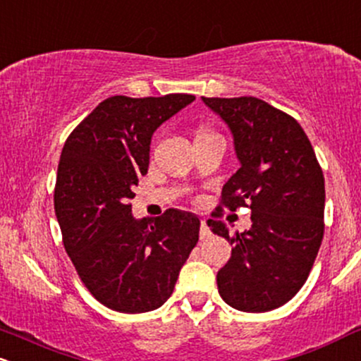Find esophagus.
<instances>
[{
    "instance_id": "34e87169",
    "label": "esophagus",
    "mask_w": 361,
    "mask_h": 361,
    "mask_svg": "<svg viewBox=\"0 0 361 361\" xmlns=\"http://www.w3.org/2000/svg\"><path fill=\"white\" fill-rule=\"evenodd\" d=\"M212 235L210 227H208L207 220H202V225H200V238H208Z\"/></svg>"
}]
</instances>
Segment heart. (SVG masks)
<instances>
[{
	"label": "heart",
	"mask_w": 361,
	"mask_h": 361,
	"mask_svg": "<svg viewBox=\"0 0 361 361\" xmlns=\"http://www.w3.org/2000/svg\"><path fill=\"white\" fill-rule=\"evenodd\" d=\"M198 133H208V131H207V129H200Z\"/></svg>",
	"instance_id": "obj_1"
}]
</instances>
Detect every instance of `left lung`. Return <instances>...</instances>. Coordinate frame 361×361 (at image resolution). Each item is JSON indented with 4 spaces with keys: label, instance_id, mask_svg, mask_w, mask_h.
<instances>
[{
    "label": "left lung",
    "instance_id": "left-lung-1",
    "mask_svg": "<svg viewBox=\"0 0 361 361\" xmlns=\"http://www.w3.org/2000/svg\"><path fill=\"white\" fill-rule=\"evenodd\" d=\"M233 136L240 168L224 185V208L252 210V227L230 235L232 257L216 274L220 296L245 312L276 310L310 276L324 233V176L306 133L294 117L257 97H202Z\"/></svg>",
    "mask_w": 361,
    "mask_h": 361
}]
</instances>
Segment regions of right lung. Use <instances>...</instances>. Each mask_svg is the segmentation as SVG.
<instances>
[{"label": "right lung", "mask_w": 361, "mask_h": 361, "mask_svg": "<svg viewBox=\"0 0 361 361\" xmlns=\"http://www.w3.org/2000/svg\"><path fill=\"white\" fill-rule=\"evenodd\" d=\"M193 101L114 95L63 145L54 193L63 247L90 294L114 311L161 306L198 242L200 220L190 212L169 208L149 222L134 219L128 203L147 173L153 133Z\"/></svg>", "instance_id": "add662e5"}]
</instances>
